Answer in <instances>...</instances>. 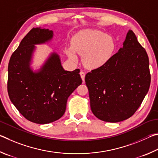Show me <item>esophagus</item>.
Returning <instances> with one entry per match:
<instances>
[{"instance_id":"34e87169","label":"esophagus","mask_w":158,"mask_h":158,"mask_svg":"<svg viewBox=\"0 0 158 158\" xmlns=\"http://www.w3.org/2000/svg\"><path fill=\"white\" fill-rule=\"evenodd\" d=\"M80 75H81V78L82 80V81H83V82H84V81H85V73L84 71H81V72H80Z\"/></svg>"}]
</instances>
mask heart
Returning <instances> with one entry per match:
<instances>
[{
    "label": "heart",
    "instance_id": "1",
    "mask_svg": "<svg viewBox=\"0 0 158 158\" xmlns=\"http://www.w3.org/2000/svg\"><path fill=\"white\" fill-rule=\"evenodd\" d=\"M114 42L106 33L99 31H83L75 36L72 47L66 48L69 59L77 62L76 52L83 55L84 64L89 69H97L108 62L114 51Z\"/></svg>",
    "mask_w": 158,
    "mask_h": 158
}]
</instances>
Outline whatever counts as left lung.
<instances>
[{
    "mask_svg": "<svg viewBox=\"0 0 158 158\" xmlns=\"http://www.w3.org/2000/svg\"><path fill=\"white\" fill-rule=\"evenodd\" d=\"M123 45L106 64L85 76L91 110L106 122H119L132 117L151 84L148 55L132 30L127 33Z\"/></svg>",
    "mask_w": 158,
    "mask_h": 158,
    "instance_id": "8db88e82",
    "label": "left lung"
}]
</instances>
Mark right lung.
Listing matches in <instances>:
<instances>
[{
    "label": "right lung",
    "instance_id": "1",
    "mask_svg": "<svg viewBox=\"0 0 158 158\" xmlns=\"http://www.w3.org/2000/svg\"><path fill=\"white\" fill-rule=\"evenodd\" d=\"M52 36V30L33 27L13 52L8 64L10 101L26 119L39 124L53 122L62 117L69 96L82 82L80 69L64 70L55 52L40 71L33 72L30 69L35 44L46 43Z\"/></svg>",
    "mask_w": 158,
    "mask_h": 158
}]
</instances>
